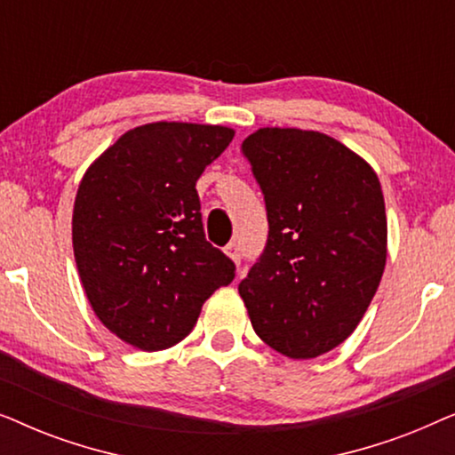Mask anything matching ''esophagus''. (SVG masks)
I'll list each match as a JSON object with an SVG mask.
<instances>
[{
    "label": "esophagus",
    "mask_w": 455,
    "mask_h": 455,
    "mask_svg": "<svg viewBox=\"0 0 455 455\" xmlns=\"http://www.w3.org/2000/svg\"><path fill=\"white\" fill-rule=\"evenodd\" d=\"M226 254L229 259L234 260L235 265H240V260H242V252H240V246L235 244V242H229V244L226 246Z\"/></svg>",
    "instance_id": "obj_1"
}]
</instances>
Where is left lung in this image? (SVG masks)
<instances>
[{"mask_svg":"<svg viewBox=\"0 0 455 455\" xmlns=\"http://www.w3.org/2000/svg\"><path fill=\"white\" fill-rule=\"evenodd\" d=\"M242 155L265 196L269 234L238 291L267 346L316 358L356 329L381 282V184L364 159L315 130L260 128Z\"/></svg>","mask_w":455,"mask_h":455,"instance_id":"obj_1","label":"left lung"}]
</instances>
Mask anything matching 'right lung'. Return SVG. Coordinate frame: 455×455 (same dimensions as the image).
Listing matches in <instances>:
<instances>
[{
	"mask_svg": "<svg viewBox=\"0 0 455 455\" xmlns=\"http://www.w3.org/2000/svg\"><path fill=\"white\" fill-rule=\"evenodd\" d=\"M234 130L153 122L117 139L84 173L74 259L99 321L126 344L165 350L196 325L235 265L204 238L196 180Z\"/></svg>",
	"mask_w": 455,
	"mask_h": 455,
	"instance_id": "right-lung-1",
	"label": "right lung"
}]
</instances>
